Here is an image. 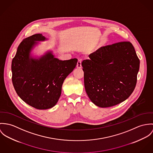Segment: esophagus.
<instances>
[{
  "mask_svg": "<svg viewBox=\"0 0 153 153\" xmlns=\"http://www.w3.org/2000/svg\"><path fill=\"white\" fill-rule=\"evenodd\" d=\"M76 67L78 68H82V60H80V59L78 60Z\"/></svg>",
  "mask_w": 153,
  "mask_h": 153,
  "instance_id": "1",
  "label": "esophagus"
}]
</instances>
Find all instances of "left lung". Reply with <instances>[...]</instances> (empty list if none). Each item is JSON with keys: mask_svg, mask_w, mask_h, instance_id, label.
<instances>
[{"mask_svg": "<svg viewBox=\"0 0 153 153\" xmlns=\"http://www.w3.org/2000/svg\"><path fill=\"white\" fill-rule=\"evenodd\" d=\"M83 60L86 93L100 107H109L125 101L133 92L140 60L133 45L119 42L102 47Z\"/></svg>", "mask_w": 153, "mask_h": 153, "instance_id": "left-lung-1", "label": "left lung"}]
</instances>
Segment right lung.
<instances>
[{"instance_id":"add662e5","label":"right lung","mask_w":153,"mask_h":153,"mask_svg":"<svg viewBox=\"0 0 153 153\" xmlns=\"http://www.w3.org/2000/svg\"><path fill=\"white\" fill-rule=\"evenodd\" d=\"M48 40L40 33L26 38L12 62V83L17 95L39 110L51 108L57 104L64 80L77 63V59L60 60L50 50L39 56L34 55L33 51L39 42Z\"/></svg>"}]
</instances>
